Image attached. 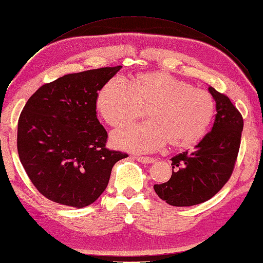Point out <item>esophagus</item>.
Returning a JSON list of instances; mask_svg holds the SVG:
<instances>
[{
  "mask_svg": "<svg viewBox=\"0 0 263 263\" xmlns=\"http://www.w3.org/2000/svg\"><path fill=\"white\" fill-rule=\"evenodd\" d=\"M134 160H137L138 162H141L143 164H147V163H153L154 162V159L149 158V157H133Z\"/></svg>",
  "mask_w": 263,
  "mask_h": 263,
  "instance_id": "1",
  "label": "esophagus"
}]
</instances>
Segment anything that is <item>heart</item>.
I'll use <instances>...</instances> for the list:
<instances>
[{
  "label": "heart",
  "mask_w": 263,
  "mask_h": 263,
  "mask_svg": "<svg viewBox=\"0 0 263 263\" xmlns=\"http://www.w3.org/2000/svg\"><path fill=\"white\" fill-rule=\"evenodd\" d=\"M99 113L112 126L123 125L142 116L149 121L113 132L119 149L146 153L163 146L189 147L202 139L214 113L211 94L165 72L140 74L130 84L122 77L112 78L97 96Z\"/></svg>",
  "instance_id": "1"
}]
</instances>
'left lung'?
Wrapping results in <instances>:
<instances>
[{
	"instance_id": "left-lung-1",
	"label": "left lung",
	"mask_w": 263,
	"mask_h": 263,
	"mask_svg": "<svg viewBox=\"0 0 263 263\" xmlns=\"http://www.w3.org/2000/svg\"><path fill=\"white\" fill-rule=\"evenodd\" d=\"M215 101L211 131L191 153L173 157L172 176L162 184H154L160 199L174 206H191L211 199L230 179L238 157L243 119L224 94L208 87Z\"/></svg>"
}]
</instances>
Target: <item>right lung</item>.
<instances>
[{"instance_id": "obj_1", "label": "right lung", "mask_w": 263, "mask_h": 263, "mask_svg": "<svg viewBox=\"0 0 263 263\" xmlns=\"http://www.w3.org/2000/svg\"><path fill=\"white\" fill-rule=\"evenodd\" d=\"M122 66L66 74L28 100L17 124V152L32 183L57 203L85 208L104 192L113 165L127 154L105 147L97 118L102 86Z\"/></svg>"}]
</instances>
